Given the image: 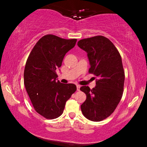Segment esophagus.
I'll return each instance as SVG.
<instances>
[{"mask_svg": "<svg viewBox=\"0 0 147 147\" xmlns=\"http://www.w3.org/2000/svg\"><path fill=\"white\" fill-rule=\"evenodd\" d=\"M80 87H81V86L77 85V90H79V89H80Z\"/></svg>", "mask_w": 147, "mask_h": 147, "instance_id": "obj_1", "label": "esophagus"}]
</instances>
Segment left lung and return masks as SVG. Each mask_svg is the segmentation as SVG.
<instances>
[{"label": "left lung", "instance_id": "left-lung-1", "mask_svg": "<svg viewBox=\"0 0 147 147\" xmlns=\"http://www.w3.org/2000/svg\"><path fill=\"white\" fill-rule=\"evenodd\" d=\"M77 45L87 52L90 64L88 72L97 78L92 89L85 86L80 88L86 95L81 109L89 120L99 122L114 112L122 99L125 79L122 57L113 43L105 36L84 38Z\"/></svg>", "mask_w": 147, "mask_h": 147}]
</instances>
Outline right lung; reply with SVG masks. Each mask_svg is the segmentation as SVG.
I'll return each mask as SVG.
<instances>
[{
    "instance_id": "1",
    "label": "right lung",
    "mask_w": 147,
    "mask_h": 147,
    "mask_svg": "<svg viewBox=\"0 0 147 147\" xmlns=\"http://www.w3.org/2000/svg\"><path fill=\"white\" fill-rule=\"evenodd\" d=\"M76 38L65 39L53 34L41 37L27 59L24 84L34 110L46 119L63 113L65 103L77 90L73 84L57 81L56 70L65 54L75 47Z\"/></svg>"
}]
</instances>
